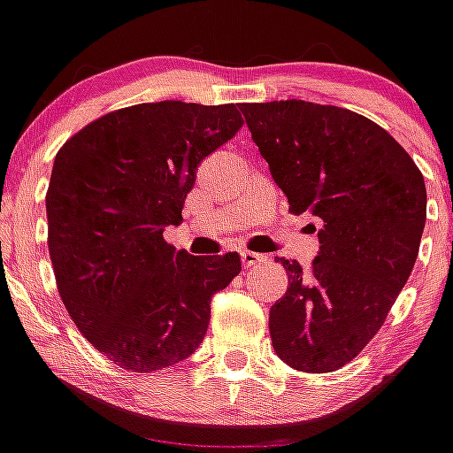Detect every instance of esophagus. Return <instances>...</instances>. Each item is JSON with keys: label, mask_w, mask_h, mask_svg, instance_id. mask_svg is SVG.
<instances>
[{"label": "esophagus", "mask_w": 453, "mask_h": 453, "mask_svg": "<svg viewBox=\"0 0 453 453\" xmlns=\"http://www.w3.org/2000/svg\"><path fill=\"white\" fill-rule=\"evenodd\" d=\"M265 256L263 254H256V252H250V250H245V252H241V263H243V267H256V265L265 263Z\"/></svg>", "instance_id": "obj_1"}]
</instances>
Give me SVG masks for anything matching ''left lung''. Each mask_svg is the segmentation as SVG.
<instances>
[{"mask_svg":"<svg viewBox=\"0 0 453 453\" xmlns=\"http://www.w3.org/2000/svg\"><path fill=\"white\" fill-rule=\"evenodd\" d=\"M291 214L322 221L309 265L280 258L272 346L300 372H333L377 335L412 273L427 193L414 159L366 116L307 100L241 104Z\"/></svg>","mask_w":453,"mask_h":453,"instance_id":"obj_1","label":"left lung"}]
</instances>
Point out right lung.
<instances>
[{
  "label": "right lung",
  "mask_w": 453,
  "mask_h": 453,
  "mask_svg": "<svg viewBox=\"0 0 453 453\" xmlns=\"http://www.w3.org/2000/svg\"><path fill=\"white\" fill-rule=\"evenodd\" d=\"M243 127L234 104L162 100L116 109L72 135L45 195L58 296L116 366L155 372L199 349L210 300L241 272L236 252L190 256L180 226L197 166Z\"/></svg>",
  "instance_id": "obj_1"
}]
</instances>
